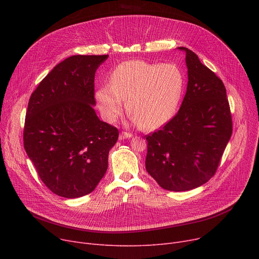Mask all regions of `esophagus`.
I'll list each match as a JSON object with an SVG mask.
<instances>
[{
  "instance_id": "34e87169",
  "label": "esophagus",
  "mask_w": 259,
  "mask_h": 259,
  "mask_svg": "<svg viewBox=\"0 0 259 259\" xmlns=\"http://www.w3.org/2000/svg\"><path fill=\"white\" fill-rule=\"evenodd\" d=\"M133 135L130 133V132H125L122 131L120 134H119V140H125V139H130L132 138Z\"/></svg>"
}]
</instances>
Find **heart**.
Listing matches in <instances>:
<instances>
[{
	"label": "heart",
	"instance_id": "heart-1",
	"mask_svg": "<svg viewBox=\"0 0 259 259\" xmlns=\"http://www.w3.org/2000/svg\"><path fill=\"white\" fill-rule=\"evenodd\" d=\"M185 74L173 63L157 64L129 61L117 65L110 84L97 92L102 115L114 121L124 110L146 129H154L167 122L176 112L185 89Z\"/></svg>",
	"mask_w": 259,
	"mask_h": 259
}]
</instances>
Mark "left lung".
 <instances>
[{
  "mask_svg": "<svg viewBox=\"0 0 259 259\" xmlns=\"http://www.w3.org/2000/svg\"><path fill=\"white\" fill-rule=\"evenodd\" d=\"M188 85L176 113L146 135V169L169 191H188L216 173L232 135V115L223 80L185 47Z\"/></svg>",
  "mask_w": 259,
  "mask_h": 259,
  "instance_id": "left-lung-1",
  "label": "left lung"
}]
</instances>
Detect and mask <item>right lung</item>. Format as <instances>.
Masks as SVG:
<instances>
[{"instance_id": "right-lung-1", "label": "right lung", "mask_w": 259, "mask_h": 259, "mask_svg": "<svg viewBox=\"0 0 259 259\" xmlns=\"http://www.w3.org/2000/svg\"><path fill=\"white\" fill-rule=\"evenodd\" d=\"M108 58L72 56L42 79L26 111L25 151L51 192L66 198L91 193L108 168L118 139L114 126L100 120L93 106L94 75Z\"/></svg>"}]
</instances>
